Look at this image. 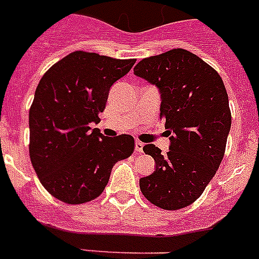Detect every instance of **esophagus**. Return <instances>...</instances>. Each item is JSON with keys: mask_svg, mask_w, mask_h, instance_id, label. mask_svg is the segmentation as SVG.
<instances>
[{"mask_svg": "<svg viewBox=\"0 0 259 259\" xmlns=\"http://www.w3.org/2000/svg\"><path fill=\"white\" fill-rule=\"evenodd\" d=\"M136 151H137V153H142V151H143V142H141V141H136Z\"/></svg>", "mask_w": 259, "mask_h": 259, "instance_id": "34e87169", "label": "esophagus"}]
</instances>
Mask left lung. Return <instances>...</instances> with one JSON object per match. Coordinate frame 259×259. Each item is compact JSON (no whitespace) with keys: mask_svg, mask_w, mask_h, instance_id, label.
I'll return each instance as SVG.
<instances>
[{"mask_svg":"<svg viewBox=\"0 0 259 259\" xmlns=\"http://www.w3.org/2000/svg\"><path fill=\"white\" fill-rule=\"evenodd\" d=\"M134 75L159 89L170 136L166 154L153 143L143 146L155 171L141 178V191L156 207L182 209L199 199L223 160L232 125L227 89L212 67L183 49L142 59Z\"/></svg>","mask_w":259,"mask_h":259,"instance_id":"obj_1","label":"left lung"}]
</instances>
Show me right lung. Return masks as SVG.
Returning <instances> with one entry per match:
<instances>
[{"label": "right lung", "mask_w": 259, "mask_h": 259, "mask_svg": "<svg viewBox=\"0 0 259 259\" xmlns=\"http://www.w3.org/2000/svg\"><path fill=\"white\" fill-rule=\"evenodd\" d=\"M134 63L75 51L39 81L29 112L30 159L43 187L63 203L96 199L113 166L133 154L132 136L105 137L89 125L99 122L110 87Z\"/></svg>", "instance_id": "1"}]
</instances>
